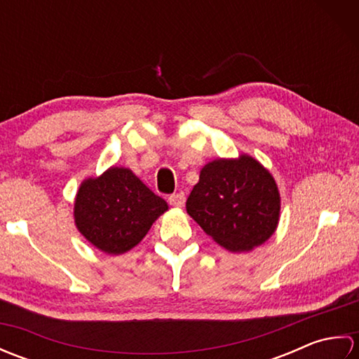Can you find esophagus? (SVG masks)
<instances>
[{
    "mask_svg": "<svg viewBox=\"0 0 359 359\" xmlns=\"http://www.w3.org/2000/svg\"><path fill=\"white\" fill-rule=\"evenodd\" d=\"M168 202H170L172 207H184L185 205V194L184 193H175V194H171L170 197H168Z\"/></svg>",
    "mask_w": 359,
    "mask_h": 359,
    "instance_id": "obj_1",
    "label": "esophagus"
}]
</instances>
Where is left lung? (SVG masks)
<instances>
[{
    "mask_svg": "<svg viewBox=\"0 0 359 359\" xmlns=\"http://www.w3.org/2000/svg\"><path fill=\"white\" fill-rule=\"evenodd\" d=\"M187 211L219 245L248 251L276 230L280 197L271 174L255 158H219L202 168Z\"/></svg>",
    "mask_w": 359,
    "mask_h": 359,
    "instance_id": "1",
    "label": "left lung"
}]
</instances>
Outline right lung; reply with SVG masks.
Here are the masks:
<instances>
[{
  "mask_svg": "<svg viewBox=\"0 0 359 359\" xmlns=\"http://www.w3.org/2000/svg\"><path fill=\"white\" fill-rule=\"evenodd\" d=\"M168 210L166 202L126 170L109 168L81 184L75 199V224L104 253L120 255L139 243L152 222Z\"/></svg>",
  "mask_w": 359,
  "mask_h": 359,
  "instance_id": "right-lung-1",
  "label": "right lung"
}]
</instances>
